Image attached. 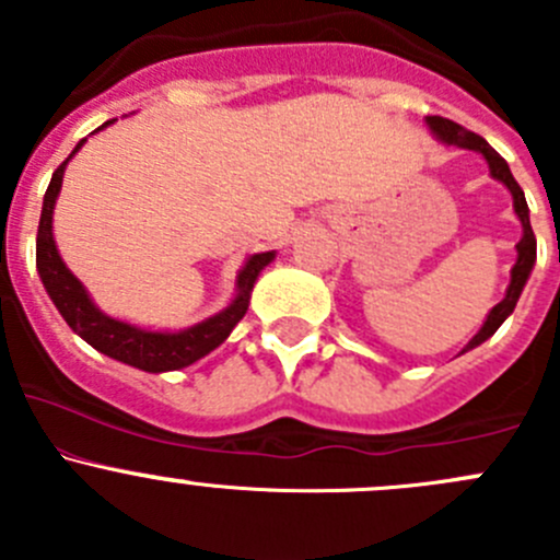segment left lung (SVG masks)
<instances>
[{
  "label": "left lung",
  "instance_id": "left-lung-1",
  "mask_svg": "<svg viewBox=\"0 0 560 560\" xmlns=\"http://www.w3.org/2000/svg\"><path fill=\"white\" fill-rule=\"evenodd\" d=\"M425 124H428V129L433 132V138L442 140V143L457 145V149L477 151V154L485 156V162H488V167H490V175H493L495 180H501V184L510 189L512 206H515L517 219H521V224H523V238L517 241V246H515L517 248V262L512 265L510 287H506L504 301L495 303V306L490 308V314L485 316V322H482V327L477 330V336H474L471 341H468L466 347L460 349V354H463V352H468V349H474V347H479V343L488 341V338L493 336V332L499 330L501 325H504L506 316L515 312L517 301H521V292H523L525 281H528L530 270H534V265H536V238H534V230H530L528 202H525L521 184L515 180V175H512L510 165L504 162V156H501L499 151H495L493 145L488 143V140L479 138V135H474V132H468V129H463L460 124L450 121V118L425 116Z\"/></svg>",
  "mask_w": 560,
  "mask_h": 560
}]
</instances>
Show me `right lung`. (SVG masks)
Here are the masks:
<instances>
[{"label":"right lung","instance_id":"add662e5","mask_svg":"<svg viewBox=\"0 0 560 560\" xmlns=\"http://www.w3.org/2000/svg\"><path fill=\"white\" fill-rule=\"evenodd\" d=\"M105 121L103 127H110ZM97 129V132H100ZM86 138L72 149V154L56 167L54 178H50L48 191L43 197V213H39V228H37V273L43 279L45 292L65 316L67 325L72 332L83 338L89 347L97 352L107 354V358L127 363L132 369L149 371V374H165V371H178L186 365L197 363L200 358L211 354L213 349L222 347L233 327L244 319L248 301H252V290L257 276L268 268L276 259V252H259L246 257L244 268L235 276V298L222 308L219 314L208 316V319L197 322V325L184 327V330H149V327H138L132 322L116 319V316L105 314L97 303L92 301L89 290L83 281L72 273L61 259L59 248L54 241V206L56 197L61 191V180H65V171L70 165L72 156L81 151Z\"/></svg>","mask_w":560,"mask_h":560}]
</instances>
